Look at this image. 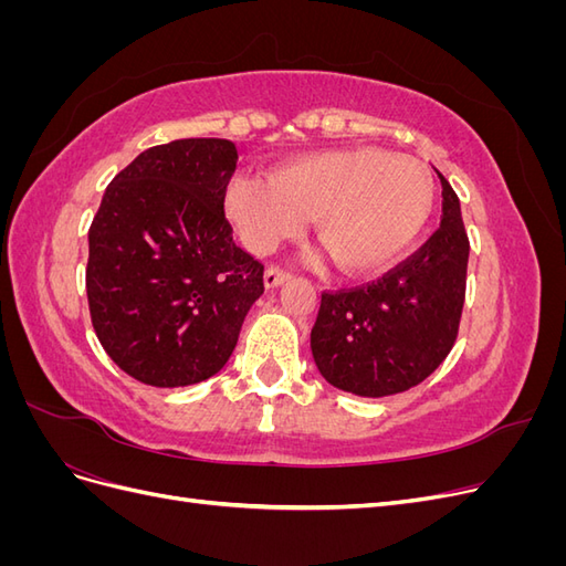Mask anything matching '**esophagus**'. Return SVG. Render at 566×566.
Wrapping results in <instances>:
<instances>
[{
    "instance_id": "34e87169",
    "label": "esophagus",
    "mask_w": 566,
    "mask_h": 566,
    "mask_svg": "<svg viewBox=\"0 0 566 566\" xmlns=\"http://www.w3.org/2000/svg\"><path fill=\"white\" fill-rule=\"evenodd\" d=\"M290 279V273L285 271V269H281V266H269L266 271H264V283H266V287H276V285H281L283 281H287Z\"/></svg>"
}]
</instances>
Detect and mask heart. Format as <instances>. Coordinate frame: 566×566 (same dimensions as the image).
I'll return each mask as SVG.
<instances>
[{
    "label": "heart",
    "instance_id": "b5f03b06",
    "mask_svg": "<svg viewBox=\"0 0 566 566\" xmlns=\"http://www.w3.org/2000/svg\"><path fill=\"white\" fill-rule=\"evenodd\" d=\"M434 210V179L420 160L356 146L316 150L260 175H238L227 212L245 248L269 254L314 219L318 243L354 276L375 273L413 245Z\"/></svg>",
    "mask_w": 566,
    "mask_h": 566
}]
</instances>
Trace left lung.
Masks as SVG:
<instances>
[{
	"instance_id": "1",
	"label": "left lung",
	"mask_w": 566,
	"mask_h": 566,
	"mask_svg": "<svg viewBox=\"0 0 566 566\" xmlns=\"http://www.w3.org/2000/svg\"><path fill=\"white\" fill-rule=\"evenodd\" d=\"M439 175V172H437ZM441 179V227L378 281L323 290L312 328L321 375L358 397L420 385L455 345L465 304L470 241L460 200Z\"/></svg>"
}]
</instances>
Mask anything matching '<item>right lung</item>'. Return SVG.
<instances>
[{
	"label": "right lung",
	"mask_w": 566,
	"mask_h": 566,
	"mask_svg": "<svg viewBox=\"0 0 566 566\" xmlns=\"http://www.w3.org/2000/svg\"><path fill=\"white\" fill-rule=\"evenodd\" d=\"M229 139H177L108 184L90 227L87 300L101 347L134 380L186 387L235 349L264 264L233 243Z\"/></svg>",
	"instance_id": "1"
}]
</instances>
